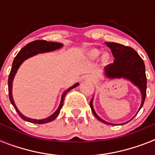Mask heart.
Masks as SVG:
<instances>
[{
    "label": "heart",
    "mask_w": 155,
    "mask_h": 155,
    "mask_svg": "<svg viewBox=\"0 0 155 155\" xmlns=\"http://www.w3.org/2000/svg\"><path fill=\"white\" fill-rule=\"evenodd\" d=\"M88 54H89L90 57L96 58V57H97V56L100 54V51H98V50H96V49L92 50V51H90L89 53H88Z\"/></svg>",
    "instance_id": "1"
}]
</instances>
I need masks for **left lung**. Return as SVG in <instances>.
Returning <instances> with one entry per match:
<instances>
[{
	"mask_svg": "<svg viewBox=\"0 0 155 155\" xmlns=\"http://www.w3.org/2000/svg\"><path fill=\"white\" fill-rule=\"evenodd\" d=\"M105 44L110 48L113 57L115 58L113 63L108 64L104 68L106 76L108 78H125L139 87L142 97L140 110L147 97V75L144 61L132 47L116 42H105ZM90 107L94 116L100 121L113 125L106 122L97 116L92 106V99L90 101Z\"/></svg>",
	"mask_w": 155,
	"mask_h": 155,
	"instance_id": "8db88e82",
	"label": "left lung"
}]
</instances>
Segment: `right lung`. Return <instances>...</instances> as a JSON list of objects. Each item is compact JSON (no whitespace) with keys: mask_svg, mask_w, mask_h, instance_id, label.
<instances>
[{"mask_svg":"<svg viewBox=\"0 0 155 155\" xmlns=\"http://www.w3.org/2000/svg\"><path fill=\"white\" fill-rule=\"evenodd\" d=\"M62 47H63V44H62V43H58V42H47V41H45V40H35V41H33V42L28 43L26 46H25V47H23L22 49L18 52V54L16 55L14 59H13V65H12V68H11L10 73H9V75H8V97H9L10 102L12 103V104H13V106L14 107V108H15V110L17 111V113H18V115L20 116V117L22 118L23 120H26V121H29V122L36 123V124H45V123L52 121V120H54V119L57 117V116H58V114H59V113H60L61 108H62L63 104V99H64L66 94H67L70 90H71L72 88H74V87H77L78 85H79V84H75L73 85L72 87H71L70 88H68L67 91H65L64 93L63 94L60 104L58 106V109H57L51 116H50L49 117L45 118V119H42V120H35V119H31V118L26 117L22 115V114L19 112L18 108L16 107L15 104H14V101H13V96H12L13 80V77H14V75H15L16 72H17V71H18V68H19L21 64L23 63V61H25V59H27L28 58L32 57V56L35 55V54H37L51 51L59 49V48H61Z\"/></svg>","mask_w":155,"mask_h":155,"instance_id":"obj_1","label":"right lung"}]
</instances>
